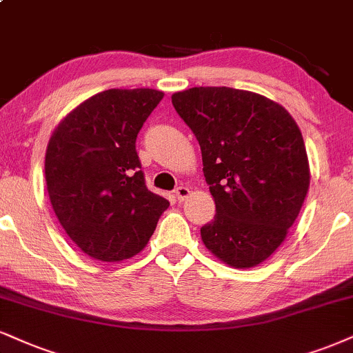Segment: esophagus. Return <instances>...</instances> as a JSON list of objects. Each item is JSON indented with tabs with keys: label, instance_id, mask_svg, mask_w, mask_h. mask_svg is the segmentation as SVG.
Masks as SVG:
<instances>
[{
	"label": "esophagus",
	"instance_id": "obj_1",
	"mask_svg": "<svg viewBox=\"0 0 353 353\" xmlns=\"http://www.w3.org/2000/svg\"><path fill=\"white\" fill-rule=\"evenodd\" d=\"M189 192H190V190L188 188H184V185H179V188H176V190H174V197H176L179 202H182L185 197H188Z\"/></svg>",
	"mask_w": 353,
	"mask_h": 353
}]
</instances>
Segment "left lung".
Returning a JSON list of instances; mask_svg holds the SVG:
<instances>
[{"label": "left lung", "instance_id": "left-lung-1", "mask_svg": "<svg viewBox=\"0 0 353 353\" xmlns=\"http://www.w3.org/2000/svg\"><path fill=\"white\" fill-rule=\"evenodd\" d=\"M172 105L202 151L215 217L203 245L235 268H253L286 239L309 189L303 134L281 105L230 87H194Z\"/></svg>", "mask_w": 353, "mask_h": 353}]
</instances>
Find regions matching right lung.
<instances>
[{"label": "right lung", "instance_id": "add662e5", "mask_svg": "<svg viewBox=\"0 0 353 353\" xmlns=\"http://www.w3.org/2000/svg\"><path fill=\"white\" fill-rule=\"evenodd\" d=\"M164 93L112 88L72 110L50 136L46 184L70 240L100 261L134 256L169 202L144 182L136 138Z\"/></svg>", "mask_w": 353, "mask_h": 353}]
</instances>
